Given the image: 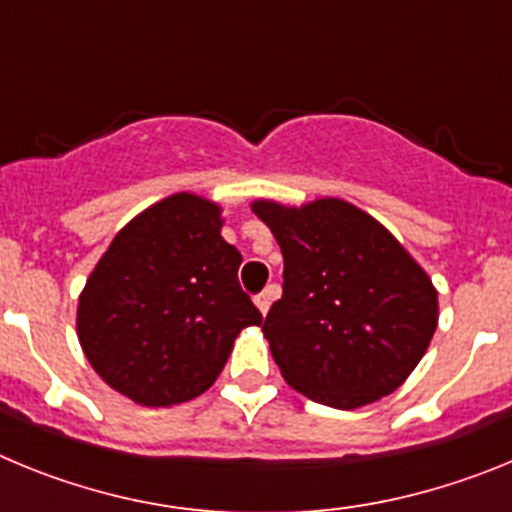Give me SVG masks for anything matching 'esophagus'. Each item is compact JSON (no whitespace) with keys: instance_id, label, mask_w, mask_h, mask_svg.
I'll list each match as a JSON object with an SVG mask.
<instances>
[{"instance_id":"obj_1","label":"esophagus","mask_w":512,"mask_h":512,"mask_svg":"<svg viewBox=\"0 0 512 512\" xmlns=\"http://www.w3.org/2000/svg\"><path fill=\"white\" fill-rule=\"evenodd\" d=\"M253 302H256V307H259L261 315H266L271 307V289H266V292H261V295L253 297Z\"/></svg>"}]
</instances>
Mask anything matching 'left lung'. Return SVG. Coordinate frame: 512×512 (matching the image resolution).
<instances>
[{
  "label": "left lung",
  "mask_w": 512,
  "mask_h": 512,
  "mask_svg": "<svg viewBox=\"0 0 512 512\" xmlns=\"http://www.w3.org/2000/svg\"><path fill=\"white\" fill-rule=\"evenodd\" d=\"M251 210L284 256L282 300L264 338L284 382L310 400L354 410L400 387L428 351L438 292L423 266L369 212L338 197Z\"/></svg>",
  "instance_id": "obj_1"
}]
</instances>
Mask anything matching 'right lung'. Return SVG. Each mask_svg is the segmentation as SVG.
<instances>
[{"mask_svg": "<svg viewBox=\"0 0 512 512\" xmlns=\"http://www.w3.org/2000/svg\"><path fill=\"white\" fill-rule=\"evenodd\" d=\"M223 210L179 192L112 238L76 307V336L94 372L146 408L210 390L243 328L261 312L238 284L241 253Z\"/></svg>", "mask_w": 512, "mask_h": 512, "instance_id": "right-lung-1", "label": "right lung"}]
</instances>
